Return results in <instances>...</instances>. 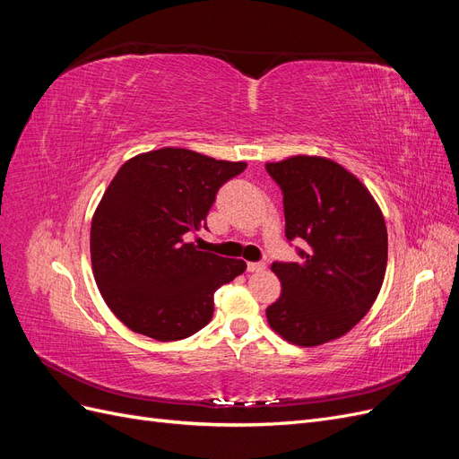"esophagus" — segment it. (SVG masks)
I'll return each instance as SVG.
<instances>
[{
  "label": "esophagus",
  "mask_w": 459,
  "mask_h": 459,
  "mask_svg": "<svg viewBox=\"0 0 459 459\" xmlns=\"http://www.w3.org/2000/svg\"><path fill=\"white\" fill-rule=\"evenodd\" d=\"M247 270L248 272H264V270H266V264H264V262H248Z\"/></svg>",
  "instance_id": "obj_1"
}]
</instances>
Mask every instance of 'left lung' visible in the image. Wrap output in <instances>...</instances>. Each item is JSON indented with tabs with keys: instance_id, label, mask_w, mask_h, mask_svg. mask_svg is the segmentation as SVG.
Instances as JSON below:
<instances>
[{
	"instance_id": "8db88e82",
	"label": "left lung",
	"mask_w": 459,
	"mask_h": 459,
	"mask_svg": "<svg viewBox=\"0 0 459 459\" xmlns=\"http://www.w3.org/2000/svg\"><path fill=\"white\" fill-rule=\"evenodd\" d=\"M283 191L285 235L304 239L302 262H273L281 295L266 308L287 342L319 346L346 335L377 299L386 272V226L377 201L339 162L295 155L266 162Z\"/></svg>"
}]
</instances>
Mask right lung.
Returning <instances> with one entry per match:
<instances>
[{
	"instance_id": "1",
	"label": "right lung",
	"mask_w": 459,
	"mask_h": 459,
	"mask_svg": "<svg viewBox=\"0 0 459 459\" xmlns=\"http://www.w3.org/2000/svg\"><path fill=\"white\" fill-rule=\"evenodd\" d=\"M247 162L162 147L120 166L91 218V270L107 307L140 335L179 341L203 329L214 293L245 272L239 258L186 243L206 228L216 191Z\"/></svg>"
}]
</instances>
